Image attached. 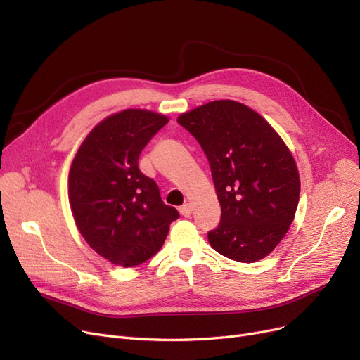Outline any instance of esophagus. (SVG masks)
I'll use <instances>...</instances> for the list:
<instances>
[{"mask_svg":"<svg viewBox=\"0 0 360 360\" xmlns=\"http://www.w3.org/2000/svg\"><path fill=\"white\" fill-rule=\"evenodd\" d=\"M180 213H181V216H184V217H189L191 216V213H192V205L191 204H183L181 207H180Z\"/></svg>","mask_w":360,"mask_h":360,"instance_id":"34e87169","label":"esophagus"}]
</instances>
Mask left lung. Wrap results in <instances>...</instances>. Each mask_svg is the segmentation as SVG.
Wrapping results in <instances>:
<instances>
[{"instance_id": "left-lung-1", "label": "left lung", "mask_w": 360, "mask_h": 360, "mask_svg": "<svg viewBox=\"0 0 360 360\" xmlns=\"http://www.w3.org/2000/svg\"><path fill=\"white\" fill-rule=\"evenodd\" d=\"M177 123L198 141L210 163L221 221L207 233L221 255L252 263L284 238L297 209L300 180L284 141L246 105L214 101Z\"/></svg>"}]
</instances>
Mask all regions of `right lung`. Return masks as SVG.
I'll list each match as a JSON object with an SVG mask.
<instances>
[{"instance_id": "add662e5", "label": "right lung", "mask_w": 360, "mask_h": 360, "mask_svg": "<svg viewBox=\"0 0 360 360\" xmlns=\"http://www.w3.org/2000/svg\"><path fill=\"white\" fill-rule=\"evenodd\" d=\"M167 123L165 115L146 110L114 114L91 130L72 162L69 200L76 226L112 264L134 267L153 257L180 216L138 167L141 151Z\"/></svg>"}]
</instances>
